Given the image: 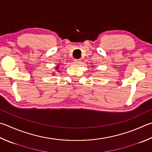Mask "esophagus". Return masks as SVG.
<instances>
[{
  "instance_id": "34e87169",
  "label": "esophagus",
  "mask_w": 152,
  "mask_h": 152,
  "mask_svg": "<svg viewBox=\"0 0 152 152\" xmlns=\"http://www.w3.org/2000/svg\"><path fill=\"white\" fill-rule=\"evenodd\" d=\"M74 63L76 64H80L81 63V60L80 59H74Z\"/></svg>"
}]
</instances>
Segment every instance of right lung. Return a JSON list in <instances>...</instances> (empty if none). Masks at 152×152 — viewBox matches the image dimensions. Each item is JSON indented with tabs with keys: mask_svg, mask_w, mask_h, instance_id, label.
I'll return each mask as SVG.
<instances>
[{
	"mask_svg": "<svg viewBox=\"0 0 152 152\" xmlns=\"http://www.w3.org/2000/svg\"><path fill=\"white\" fill-rule=\"evenodd\" d=\"M58 67H59V66H57L56 67V69H58Z\"/></svg>",
	"mask_w": 152,
	"mask_h": 152,
	"instance_id": "1",
	"label": "right lung"
}]
</instances>
